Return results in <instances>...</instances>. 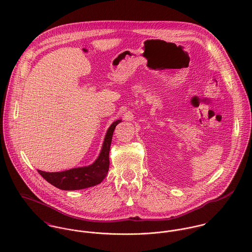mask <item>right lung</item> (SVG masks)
Returning a JSON list of instances; mask_svg holds the SVG:
<instances>
[{"label":"right lung","mask_w":252,"mask_h":252,"mask_svg":"<svg viewBox=\"0 0 252 252\" xmlns=\"http://www.w3.org/2000/svg\"><path fill=\"white\" fill-rule=\"evenodd\" d=\"M119 122H121V119L114 121L109 126L100 155L93 164L56 173H47L38 170V174L47 182L62 190H79L101 183L108 174L109 167L108 154L111 139L113 131Z\"/></svg>","instance_id":"1"}]
</instances>
